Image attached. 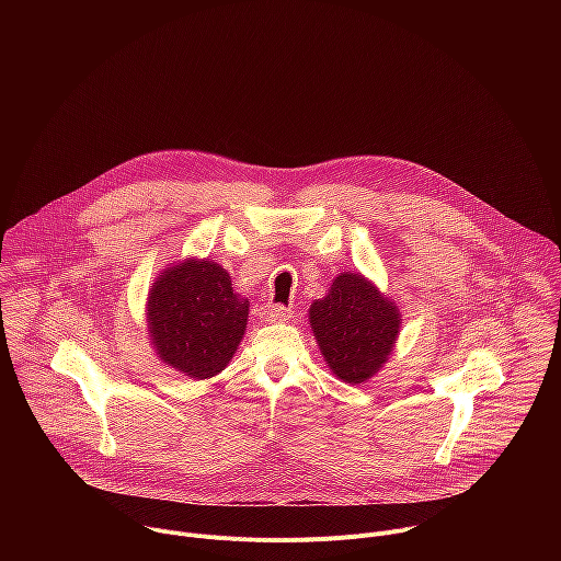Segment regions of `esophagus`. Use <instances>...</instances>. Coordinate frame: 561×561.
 I'll list each match as a JSON object with an SVG mask.
<instances>
[{
    "mask_svg": "<svg viewBox=\"0 0 561 561\" xmlns=\"http://www.w3.org/2000/svg\"><path fill=\"white\" fill-rule=\"evenodd\" d=\"M260 314L264 322H286V319L293 314V310L286 306H279V304H266V306H262Z\"/></svg>",
    "mask_w": 561,
    "mask_h": 561,
    "instance_id": "34e87169",
    "label": "esophagus"
}]
</instances>
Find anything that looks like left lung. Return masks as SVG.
Segmentation results:
<instances>
[{
  "label": "left lung",
  "mask_w": 561,
  "mask_h": 561,
  "mask_svg": "<svg viewBox=\"0 0 561 561\" xmlns=\"http://www.w3.org/2000/svg\"><path fill=\"white\" fill-rule=\"evenodd\" d=\"M308 319L329 368L346 383L370 379L402 329L394 301L359 273L337 275L329 295L310 304Z\"/></svg>",
  "instance_id": "obj_1"
}]
</instances>
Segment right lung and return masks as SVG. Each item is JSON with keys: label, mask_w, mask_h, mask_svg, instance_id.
I'll use <instances>...</instances> for the list:
<instances>
[{"label": "right lung", "mask_w": 561, "mask_h": 561, "mask_svg": "<svg viewBox=\"0 0 561 561\" xmlns=\"http://www.w3.org/2000/svg\"><path fill=\"white\" fill-rule=\"evenodd\" d=\"M150 344L171 368L210 379L232 359L249 322V299L213 260H184L162 271L146 304Z\"/></svg>", "instance_id": "right-lung-1"}]
</instances>
